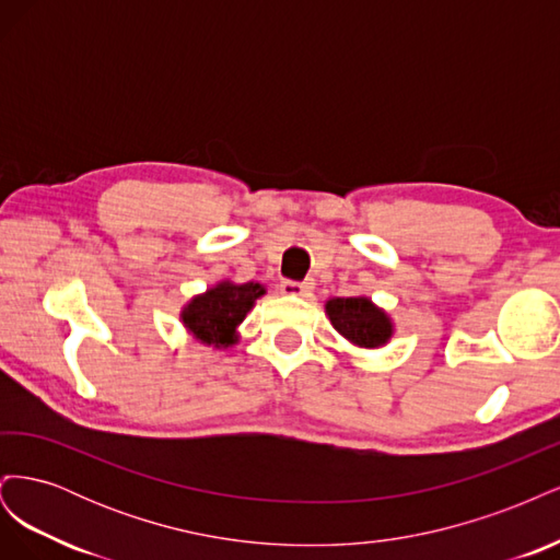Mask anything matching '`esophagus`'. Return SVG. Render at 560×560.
<instances>
[{
    "label": "esophagus",
    "instance_id": "1",
    "mask_svg": "<svg viewBox=\"0 0 560 560\" xmlns=\"http://www.w3.org/2000/svg\"><path fill=\"white\" fill-rule=\"evenodd\" d=\"M280 292L290 296H308L313 292V282H294V280H282Z\"/></svg>",
    "mask_w": 560,
    "mask_h": 560
}]
</instances>
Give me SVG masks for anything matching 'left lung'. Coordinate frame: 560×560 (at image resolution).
<instances>
[{
    "mask_svg": "<svg viewBox=\"0 0 560 560\" xmlns=\"http://www.w3.org/2000/svg\"><path fill=\"white\" fill-rule=\"evenodd\" d=\"M325 308L334 329L348 338L352 346L381 348L393 336V322L366 296H336L327 301Z\"/></svg>",
    "mask_w": 560,
    "mask_h": 560,
    "instance_id": "8db88e82",
    "label": "left lung"
}]
</instances>
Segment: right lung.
Wrapping results in <instances>:
<instances>
[{"label": "right lung", "mask_w": 560, "mask_h": 560, "mask_svg": "<svg viewBox=\"0 0 560 560\" xmlns=\"http://www.w3.org/2000/svg\"><path fill=\"white\" fill-rule=\"evenodd\" d=\"M264 294L266 290L259 282H219L206 294L191 299L189 306L182 311V322L200 343L229 348L238 341L235 338V327L252 311L254 301Z\"/></svg>", "instance_id": "obj_1"}]
</instances>
